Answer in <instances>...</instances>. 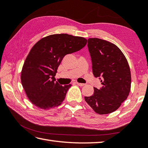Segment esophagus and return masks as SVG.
I'll use <instances>...</instances> for the list:
<instances>
[{"label": "esophagus", "mask_w": 148, "mask_h": 148, "mask_svg": "<svg viewBox=\"0 0 148 148\" xmlns=\"http://www.w3.org/2000/svg\"><path fill=\"white\" fill-rule=\"evenodd\" d=\"M76 84H77V85H79L80 86H84V85H85V84H84V83H78V82H77Z\"/></svg>", "instance_id": "1"}]
</instances>
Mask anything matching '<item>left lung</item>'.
<instances>
[{
  "instance_id": "8db88e82",
  "label": "left lung",
  "mask_w": 148,
  "mask_h": 148,
  "mask_svg": "<svg viewBox=\"0 0 148 148\" xmlns=\"http://www.w3.org/2000/svg\"><path fill=\"white\" fill-rule=\"evenodd\" d=\"M92 72L99 77L103 86L94 88V94L85 97L88 105L98 114H108L119 108L131 89V72L125 56L117 46L102 39H88Z\"/></svg>"
}]
</instances>
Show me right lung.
<instances>
[{
	"label": "right lung",
	"mask_w": 148,
	"mask_h": 148,
	"mask_svg": "<svg viewBox=\"0 0 148 148\" xmlns=\"http://www.w3.org/2000/svg\"><path fill=\"white\" fill-rule=\"evenodd\" d=\"M85 38L55 34L36 42L28 54L21 72V82L28 99L38 108L47 110L60 105L71 85L55 82L63 57L79 51L86 44Z\"/></svg>",
	"instance_id": "obj_1"
}]
</instances>
